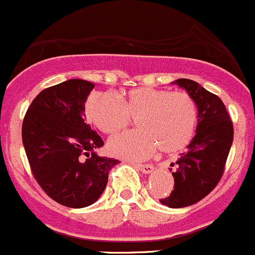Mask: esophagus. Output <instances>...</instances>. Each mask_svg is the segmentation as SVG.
I'll use <instances>...</instances> for the list:
<instances>
[{"label": "esophagus", "mask_w": 255, "mask_h": 255, "mask_svg": "<svg viewBox=\"0 0 255 255\" xmlns=\"http://www.w3.org/2000/svg\"><path fill=\"white\" fill-rule=\"evenodd\" d=\"M135 167L138 168L139 171H141L143 173H150L154 170L152 164H135Z\"/></svg>", "instance_id": "1"}]
</instances>
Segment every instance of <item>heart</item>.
<instances>
[{
  "instance_id": "heart-1",
  "label": "heart",
  "mask_w": 255,
  "mask_h": 255,
  "mask_svg": "<svg viewBox=\"0 0 255 255\" xmlns=\"http://www.w3.org/2000/svg\"><path fill=\"white\" fill-rule=\"evenodd\" d=\"M116 98L94 94L87 102V117L106 135L123 131L136 119L135 131L124 132L108 143V150L121 158L143 159L159 149L175 154L194 136L198 108L186 92L140 87L121 92Z\"/></svg>"
}]
</instances>
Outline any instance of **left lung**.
<instances>
[{
  "label": "left lung",
  "mask_w": 255,
  "mask_h": 255,
  "mask_svg": "<svg viewBox=\"0 0 255 255\" xmlns=\"http://www.w3.org/2000/svg\"><path fill=\"white\" fill-rule=\"evenodd\" d=\"M173 84L184 88L193 97L199 117L197 134L188 152L171 164L173 190L168 197L159 199L170 208H181L199 202L217 186L233 144L234 126L220 97L190 79H177Z\"/></svg>",
  "instance_id": "left-lung-1"
}]
</instances>
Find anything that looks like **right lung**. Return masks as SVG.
Masks as SVG:
<instances>
[{"label": "right lung", "instance_id": "obj_1", "mask_svg": "<svg viewBox=\"0 0 255 255\" xmlns=\"http://www.w3.org/2000/svg\"><path fill=\"white\" fill-rule=\"evenodd\" d=\"M93 88L83 79L46 88L22 121V144L33 176L51 199L70 208L93 204L119 163L94 152L105 143L85 123V101Z\"/></svg>", "mask_w": 255, "mask_h": 255}]
</instances>
